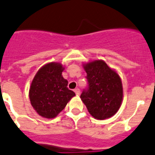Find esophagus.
Masks as SVG:
<instances>
[{"label": "esophagus", "mask_w": 155, "mask_h": 155, "mask_svg": "<svg viewBox=\"0 0 155 155\" xmlns=\"http://www.w3.org/2000/svg\"><path fill=\"white\" fill-rule=\"evenodd\" d=\"M74 92L76 93V94L77 95V96H79V95L80 94V90H79V88H76V89H75Z\"/></svg>", "instance_id": "1"}]
</instances>
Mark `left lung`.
Masks as SVG:
<instances>
[{
    "mask_svg": "<svg viewBox=\"0 0 155 155\" xmlns=\"http://www.w3.org/2000/svg\"><path fill=\"white\" fill-rule=\"evenodd\" d=\"M87 87L80 98L93 117L104 120L117 112L123 99L120 78L105 62L96 60L84 65Z\"/></svg>",
    "mask_w": 155,
    "mask_h": 155,
    "instance_id": "1",
    "label": "left lung"
}]
</instances>
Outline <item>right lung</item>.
Listing matches in <instances>:
<instances>
[{
    "mask_svg": "<svg viewBox=\"0 0 155 155\" xmlns=\"http://www.w3.org/2000/svg\"><path fill=\"white\" fill-rule=\"evenodd\" d=\"M63 69L59 63L46 64L36 73L31 85V104L43 117H55L76 95L67 88L68 81L62 76Z\"/></svg>",
    "mask_w": 155,
    "mask_h": 155,
    "instance_id": "1",
    "label": "right lung"
}]
</instances>
